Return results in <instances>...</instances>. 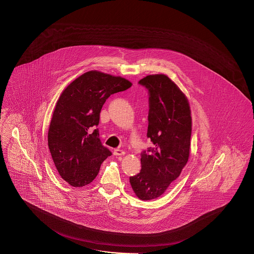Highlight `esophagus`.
Masks as SVG:
<instances>
[{
	"instance_id": "1",
	"label": "esophagus",
	"mask_w": 254,
	"mask_h": 254,
	"mask_svg": "<svg viewBox=\"0 0 254 254\" xmlns=\"http://www.w3.org/2000/svg\"><path fill=\"white\" fill-rule=\"evenodd\" d=\"M125 152L122 151V150H119V149H116L115 150V152H114V154L116 155V156H122V155H125Z\"/></svg>"
}]
</instances>
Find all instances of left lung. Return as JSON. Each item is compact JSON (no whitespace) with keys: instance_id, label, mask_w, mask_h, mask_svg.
<instances>
[{"instance_id":"1","label":"left lung","mask_w":254,"mask_h":254,"mask_svg":"<svg viewBox=\"0 0 254 254\" xmlns=\"http://www.w3.org/2000/svg\"><path fill=\"white\" fill-rule=\"evenodd\" d=\"M138 84L150 94L147 137L154 148L140 154V172L129 183L139 199L152 200L167 191L188 162L192 116L187 97L169 76L150 74Z\"/></svg>"}]
</instances>
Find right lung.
Segmentation results:
<instances>
[{
    "instance_id": "right-lung-1",
    "label": "right lung",
    "mask_w": 254,
    "mask_h": 254,
    "mask_svg": "<svg viewBox=\"0 0 254 254\" xmlns=\"http://www.w3.org/2000/svg\"><path fill=\"white\" fill-rule=\"evenodd\" d=\"M130 81L99 70L77 77L57 101L47 134L55 167L73 187L92 183L111 151L103 146L99 130L100 110L108 98L128 89Z\"/></svg>"
}]
</instances>
